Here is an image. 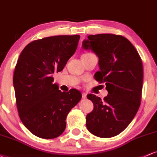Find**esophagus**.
<instances>
[{"mask_svg": "<svg viewBox=\"0 0 157 157\" xmlns=\"http://www.w3.org/2000/svg\"><path fill=\"white\" fill-rule=\"evenodd\" d=\"M86 96H87V94L85 93V92H82V97L83 99H86Z\"/></svg>", "mask_w": 157, "mask_h": 157, "instance_id": "obj_1", "label": "esophagus"}]
</instances>
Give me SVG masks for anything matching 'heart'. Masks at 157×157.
<instances>
[{
	"instance_id": "b5f03b06",
	"label": "heart",
	"mask_w": 157,
	"mask_h": 157,
	"mask_svg": "<svg viewBox=\"0 0 157 157\" xmlns=\"http://www.w3.org/2000/svg\"><path fill=\"white\" fill-rule=\"evenodd\" d=\"M91 55V53H84L83 55H82V57H83V56H87V55Z\"/></svg>"
}]
</instances>
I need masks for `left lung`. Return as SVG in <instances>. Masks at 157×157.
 <instances>
[{
	"label": "left lung",
	"mask_w": 157,
	"mask_h": 157,
	"mask_svg": "<svg viewBox=\"0 0 157 157\" xmlns=\"http://www.w3.org/2000/svg\"><path fill=\"white\" fill-rule=\"evenodd\" d=\"M82 47L92 50L99 58L100 71L94 78L105 82L109 94L104 100L89 94L94 109L86 116V127L101 138L117 136L131 123L140 106L143 66L132 44L122 35H89Z\"/></svg>",
	"instance_id": "1"
}]
</instances>
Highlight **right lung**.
Returning <instances> with one entry per match:
<instances>
[{
	"label": "right lung",
	"instance_id": "obj_1",
	"mask_svg": "<svg viewBox=\"0 0 157 157\" xmlns=\"http://www.w3.org/2000/svg\"><path fill=\"white\" fill-rule=\"evenodd\" d=\"M80 35H58L36 40L23 48L13 76L20 119L30 132L43 139L59 136L66 117L81 100L80 91H62L53 83L76 52Z\"/></svg>",
	"mask_w": 157,
	"mask_h": 157
}]
</instances>
